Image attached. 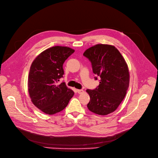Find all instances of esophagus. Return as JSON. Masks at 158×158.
<instances>
[{"label":"esophagus","instance_id":"1","mask_svg":"<svg viewBox=\"0 0 158 158\" xmlns=\"http://www.w3.org/2000/svg\"><path fill=\"white\" fill-rule=\"evenodd\" d=\"M77 91L78 92V94H82V93L84 92V91L83 89H77Z\"/></svg>","mask_w":158,"mask_h":158}]
</instances>
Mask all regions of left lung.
<instances>
[{
    "mask_svg": "<svg viewBox=\"0 0 158 158\" xmlns=\"http://www.w3.org/2000/svg\"><path fill=\"white\" fill-rule=\"evenodd\" d=\"M84 56L91 62L93 73L100 78L95 89H87L90 96L87 108L99 115L114 112L122 103L129 85V72L124 58L114 46L96 44L89 48Z\"/></svg>",
    "mask_w": 158,
    "mask_h": 158,
    "instance_id": "obj_1",
    "label": "left lung"
}]
</instances>
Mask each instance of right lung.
Returning <instances> with one entry per match:
<instances>
[{
    "label": "right lung",
    "mask_w": 158,
    "mask_h": 158,
    "mask_svg": "<svg viewBox=\"0 0 158 158\" xmlns=\"http://www.w3.org/2000/svg\"><path fill=\"white\" fill-rule=\"evenodd\" d=\"M74 50L54 46L42 52L34 60L28 77V92L35 106L48 114L64 110L74 93L65 82L58 84L63 77V64Z\"/></svg>",
    "instance_id": "add662e5"
}]
</instances>
